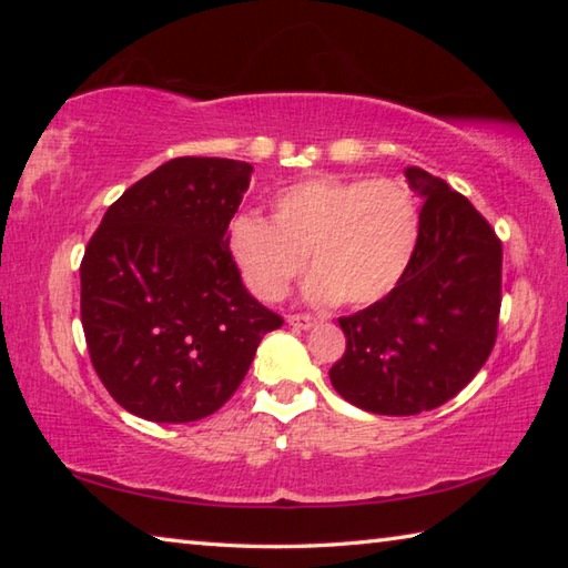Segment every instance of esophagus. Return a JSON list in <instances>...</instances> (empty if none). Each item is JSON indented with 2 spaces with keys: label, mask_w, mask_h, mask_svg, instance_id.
Listing matches in <instances>:
<instances>
[{
  "label": "esophagus",
  "mask_w": 568,
  "mask_h": 568,
  "mask_svg": "<svg viewBox=\"0 0 568 568\" xmlns=\"http://www.w3.org/2000/svg\"><path fill=\"white\" fill-rule=\"evenodd\" d=\"M287 325L295 331H307L315 325V318L313 315H287Z\"/></svg>",
  "instance_id": "34e87169"
}]
</instances>
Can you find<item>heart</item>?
<instances>
[{
	"mask_svg": "<svg viewBox=\"0 0 568 568\" xmlns=\"http://www.w3.org/2000/svg\"><path fill=\"white\" fill-rule=\"evenodd\" d=\"M420 213L398 180L307 178L277 192L271 223L243 215L230 225V255L261 301L287 295L305 271L315 275L305 295L315 303L373 305L396 287L413 261Z\"/></svg>",
	"mask_w": 568,
	"mask_h": 568,
	"instance_id": "b5f03b06",
	"label": "heart"
}]
</instances>
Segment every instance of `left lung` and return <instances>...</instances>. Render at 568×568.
<instances>
[{"label":"left lung","mask_w":568,"mask_h":568,"mask_svg":"<svg viewBox=\"0 0 568 568\" xmlns=\"http://www.w3.org/2000/svg\"><path fill=\"white\" fill-rule=\"evenodd\" d=\"M426 200L403 281L338 318L343 358L331 368L341 396L378 416L434 410L466 388L494 351L501 311V240L444 180L406 168Z\"/></svg>","instance_id":"obj_1"}]
</instances>
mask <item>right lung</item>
Listing matches in <instances>:
<instances>
[{"label":"right lung","instance_id":"right-lung-1","mask_svg":"<svg viewBox=\"0 0 568 568\" xmlns=\"http://www.w3.org/2000/svg\"><path fill=\"white\" fill-rule=\"evenodd\" d=\"M253 165L175 158L114 200L80 265V313L94 371L124 410L200 420L243 383L283 318L255 301L227 225Z\"/></svg>","mask_w":568,"mask_h":568}]
</instances>
